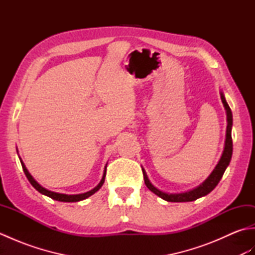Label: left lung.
<instances>
[{
  "mask_svg": "<svg viewBox=\"0 0 255 255\" xmlns=\"http://www.w3.org/2000/svg\"><path fill=\"white\" fill-rule=\"evenodd\" d=\"M221 95V101L224 103V106L227 111V122H228V125H227V134H226V143H225V149L223 155L218 162V164L216 165L215 170L213 173L208 176L207 180H206L202 185H199L197 188L193 189V191H189L186 193H182V194H166L161 192L160 189L154 187L152 184L150 183L148 180V176L145 174L144 170L142 169L143 173V178H144V183L147 187L150 189L151 192L154 193L155 195H158L159 197L162 199L166 200V202H173V203H182V202H193V200H196L199 197H203L205 195L209 194L213 189L218 185L219 181L223 177L224 173L227 169V166L229 165L231 156H232V137H231V127H232V113L230 107L228 105V103L226 102V99L223 93H220Z\"/></svg>",
  "mask_w": 255,
  "mask_h": 255,
  "instance_id": "obj_1",
  "label": "left lung"
}]
</instances>
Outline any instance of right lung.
<instances>
[{
  "label": "right lung",
  "mask_w": 255,
  "mask_h": 255,
  "mask_svg": "<svg viewBox=\"0 0 255 255\" xmlns=\"http://www.w3.org/2000/svg\"><path fill=\"white\" fill-rule=\"evenodd\" d=\"M20 163H21V166H23V171H24V173H25V175H26V177H27V178H28V181H29V183L31 184V185L34 186V187H35V188L37 189V191L39 192V193L44 194V195H46V196L50 197V198H52V199L58 200V202H67V203L80 202V200H83V199H85V198L90 197L91 195H93L95 192L99 191V189L102 187L103 184H104L105 176H106V167H105L104 175H103V177H102V181L100 182L99 185H97L95 188L92 189V191H90V192H86V193H84V194H79V195H66V194H59V193H55V192H50V191H48V189H46V188H44L42 186H40L39 184H38V183L34 180V178H32V176L29 174V172L27 171L26 166H25V164L23 163V162H21V160H20Z\"/></svg>",
  "instance_id": "add662e5"
}]
</instances>
